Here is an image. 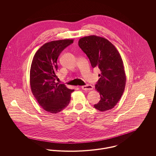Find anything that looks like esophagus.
Instances as JSON below:
<instances>
[{"label":"esophagus","mask_w":156,"mask_h":156,"mask_svg":"<svg viewBox=\"0 0 156 156\" xmlns=\"http://www.w3.org/2000/svg\"><path fill=\"white\" fill-rule=\"evenodd\" d=\"M82 88L83 90H91V89H93V87L91 85L87 84V85H86L85 86H82Z\"/></svg>","instance_id":"esophagus-1"}]
</instances>
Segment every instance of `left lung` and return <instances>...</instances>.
<instances>
[{"label":"left lung","instance_id":"left-lung-1","mask_svg":"<svg viewBox=\"0 0 156 156\" xmlns=\"http://www.w3.org/2000/svg\"><path fill=\"white\" fill-rule=\"evenodd\" d=\"M79 46L88 57L92 67L101 71L95 86L101 99L94 106L101 112L111 110L120 100L126 87V76L120 54L107 39L96 35L80 38Z\"/></svg>","mask_w":156,"mask_h":156}]
</instances>
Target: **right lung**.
<instances>
[{"label":"right lung","mask_w":156,"mask_h":156,"mask_svg":"<svg viewBox=\"0 0 156 156\" xmlns=\"http://www.w3.org/2000/svg\"><path fill=\"white\" fill-rule=\"evenodd\" d=\"M73 40L52 41L42 45L33 58L30 70V85L33 95L45 111L57 113L64 109L74 89L55 82L57 60L62 50Z\"/></svg>","instance_id":"right-lung-1"}]
</instances>
